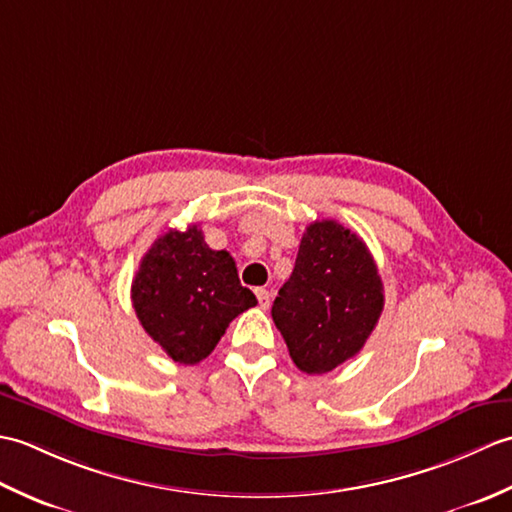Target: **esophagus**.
I'll return each mask as SVG.
<instances>
[{"instance_id": "1", "label": "esophagus", "mask_w": 512, "mask_h": 512, "mask_svg": "<svg viewBox=\"0 0 512 512\" xmlns=\"http://www.w3.org/2000/svg\"><path fill=\"white\" fill-rule=\"evenodd\" d=\"M255 295H257V301H259V306H262L264 310L270 306V292L266 290V288H257L255 290Z\"/></svg>"}]
</instances>
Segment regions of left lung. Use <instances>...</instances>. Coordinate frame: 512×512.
<instances>
[{"mask_svg":"<svg viewBox=\"0 0 512 512\" xmlns=\"http://www.w3.org/2000/svg\"><path fill=\"white\" fill-rule=\"evenodd\" d=\"M383 306V281L363 239L339 222L317 220L301 237L273 321L301 372L328 374L363 350Z\"/></svg>","mask_w":512,"mask_h":512,"instance_id":"obj_1","label":"left lung"}]
</instances>
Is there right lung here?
<instances>
[{"label": "right lung", "instance_id": "add662e5", "mask_svg": "<svg viewBox=\"0 0 512 512\" xmlns=\"http://www.w3.org/2000/svg\"><path fill=\"white\" fill-rule=\"evenodd\" d=\"M132 303L169 358L195 365L257 299L239 284L233 257L206 246L200 226L191 224L187 231L169 228L151 244L132 281Z\"/></svg>", "mask_w": 512, "mask_h": 512}]
</instances>
